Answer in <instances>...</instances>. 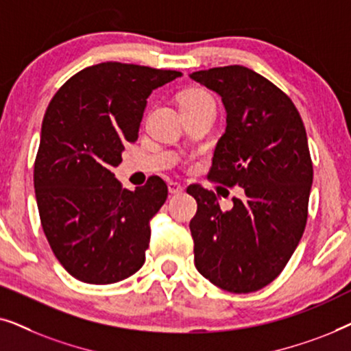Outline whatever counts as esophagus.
I'll return each instance as SVG.
<instances>
[{"mask_svg":"<svg viewBox=\"0 0 351 351\" xmlns=\"http://www.w3.org/2000/svg\"><path fill=\"white\" fill-rule=\"evenodd\" d=\"M167 189H169V193L171 195H179V193H182V191H184V186H182L179 182H169V184H167Z\"/></svg>","mask_w":351,"mask_h":351,"instance_id":"1","label":"esophagus"}]
</instances>
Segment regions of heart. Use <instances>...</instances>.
Here are the masks:
<instances>
[{
	"label": "heart",
	"instance_id": "1",
	"mask_svg": "<svg viewBox=\"0 0 351 351\" xmlns=\"http://www.w3.org/2000/svg\"><path fill=\"white\" fill-rule=\"evenodd\" d=\"M206 102H213V97L203 89H189L182 94L180 97V108L182 107H195Z\"/></svg>",
	"mask_w": 351,
	"mask_h": 351
}]
</instances>
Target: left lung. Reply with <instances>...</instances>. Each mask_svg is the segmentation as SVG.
<instances>
[{
  "label": "left lung",
  "mask_w": 351,
  "mask_h": 351,
  "mask_svg": "<svg viewBox=\"0 0 351 351\" xmlns=\"http://www.w3.org/2000/svg\"><path fill=\"white\" fill-rule=\"evenodd\" d=\"M190 78L217 93L227 112L209 179L244 190L222 210L214 191L186 189L198 203L190 222L195 267L220 289L247 294L280 275L304 234L313 182L305 126L292 100L246 66Z\"/></svg>",
  "instance_id": "obj_1"
}]
</instances>
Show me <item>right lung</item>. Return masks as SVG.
I'll list each match as a JSON object with an SVG mask.
<instances>
[{"mask_svg":"<svg viewBox=\"0 0 351 351\" xmlns=\"http://www.w3.org/2000/svg\"><path fill=\"white\" fill-rule=\"evenodd\" d=\"M176 70L104 62L78 71L52 97L35 160L43 230L62 267L89 285H112L145 262L150 220L167 198L161 177L134 191L112 172L136 142L153 89Z\"/></svg>","mask_w":351,"mask_h":351,"instance_id":"right-lung-1","label":"right lung"}]
</instances>
